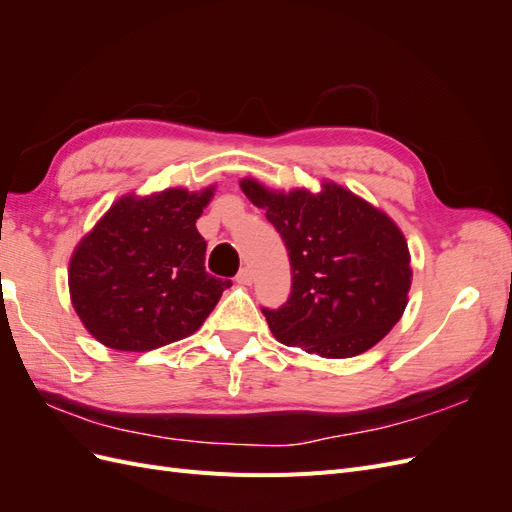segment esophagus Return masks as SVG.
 <instances>
[{"instance_id": "1", "label": "esophagus", "mask_w": 512, "mask_h": 512, "mask_svg": "<svg viewBox=\"0 0 512 512\" xmlns=\"http://www.w3.org/2000/svg\"><path fill=\"white\" fill-rule=\"evenodd\" d=\"M237 282H239V284H243V286H250V284L254 282V273H252V269H250V267H243V269L239 271V275H237Z\"/></svg>"}]
</instances>
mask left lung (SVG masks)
Segmentation results:
<instances>
[{"label": "left lung", "mask_w": 512, "mask_h": 512, "mask_svg": "<svg viewBox=\"0 0 512 512\" xmlns=\"http://www.w3.org/2000/svg\"><path fill=\"white\" fill-rule=\"evenodd\" d=\"M243 194L280 232L290 258V297L262 309L277 342L324 359H350L374 348L408 305L412 284L404 232L382 209L344 185L320 192L271 190L254 177Z\"/></svg>", "instance_id": "8db88e82"}]
</instances>
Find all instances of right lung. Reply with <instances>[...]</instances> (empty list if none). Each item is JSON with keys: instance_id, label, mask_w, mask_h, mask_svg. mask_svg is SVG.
<instances>
[{"instance_id": "add662e5", "label": "right lung", "mask_w": 512, "mask_h": 512, "mask_svg": "<svg viewBox=\"0 0 512 512\" xmlns=\"http://www.w3.org/2000/svg\"><path fill=\"white\" fill-rule=\"evenodd\" d=\"M215 185L126 194L74 247L68 286L83 327L100 344L147 352L196 333L230 286L205 271L196 220Z\"/></svg>"}]
</instances>
